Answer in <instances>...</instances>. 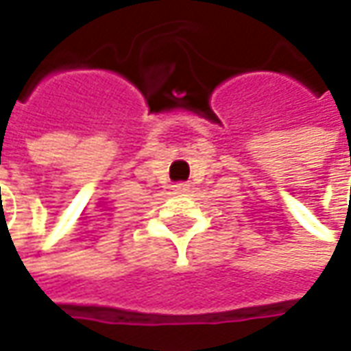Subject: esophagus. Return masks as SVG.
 Instances as JSON below:
<instances>
[{
	"label": "esophagus",
	"instance_id": "34e87169",
	"mask_svg": "<svg viewBox=\"0 0 351 351\" xmlns=\"http://www.w3.org/2000/svg\"><path fill=\"white\" fill-rule=\"evenodd\" d=\"M189 187H191L189 183L181 181V183H176V185H173V191H176V193H187V191H189Z\"/></svg>",
	"mask_w": 351,
	"mask_h": 351
}]
</instances>
